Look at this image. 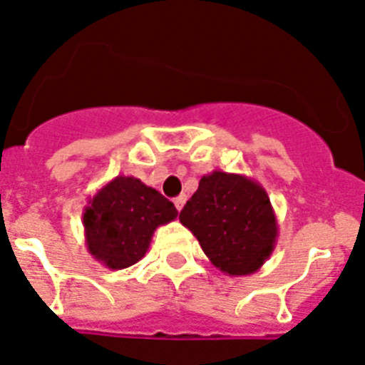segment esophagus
Returning <instances> with one entry per match:
<instances>
[{
	"label": "esophagus",
	"instance_id": "1",
	"mask_svg": "<svg viewBox=\"0 0 365 365\" xmlns=\"http://www.w3.org/2000/svg\"><path fill=\"white\" fill-rule=\"evenodd\" d=\"M185 194H180V196H176L175 198V205H176V209L178 210H182V207L185 205Z\"/></svg>",
	"mask_w": 365,
	"mask_h": 365
}]
</instances>
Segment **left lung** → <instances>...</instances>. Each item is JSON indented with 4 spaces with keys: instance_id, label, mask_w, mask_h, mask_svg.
Wrapping results in <instances>:
<instances>
[{
    "instance_id": "8db88e82",
    "label": "left lung",
    "mask_w": 365,
    "mask_h": 365,
    "mask_svg": "<svg viewBox=\"0 0 365 365\" xmlns=\"http://www.w3.org/2000/svg\"><path fill=\"white\" fill-rule=\"evenodd\" d=\"M210 263L229 275H250L272 255L277 217L261 183L243 175L212 171L180 212Z\"/></svg>"
}]
</instances>
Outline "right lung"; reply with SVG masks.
Returning <instances> with one entry per match:
<instances>
[{"mask_svg":"<svg viewBox=\"0 0 365 365\" xmlns=\"http://www.w3.org/2000/svg\"><path fill=\"white\" fill-rule=\"evenodd\" d=\"M176 216V207L158 190L135 176H117L84 207L88 252L111 270L131 267L144 257L160 225Z\"/></svg>","mask_w":365,"mask_h":365,"instance_id":"obj_1","label":"right lung"}]
</instances>
